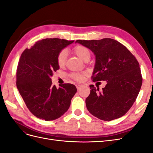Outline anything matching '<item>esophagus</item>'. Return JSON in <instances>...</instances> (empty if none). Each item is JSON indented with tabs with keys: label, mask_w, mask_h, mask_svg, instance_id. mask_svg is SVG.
<instances>
[{
	"label": "esophagus",
	"mask_w": 153,
	"mask_h": 153,
	"mask_svg": "<svg viewBox=\"0 0 153 153\" xmlns=\"http://www.w3.org/2000/svg\"><path fill=\"white\" fill-rule=\"evenodd\" d=\"M82 85H80V84H76V89H78V90H79L80 88L82 87Z\"/></svg>",
	"instance_id": "obj_1"
}]
</instances>
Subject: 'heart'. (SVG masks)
<instances>
[{
  "label": "heart",
  "instance_id": "obj_1",
  "mask_svg": "<svg viewBox=\"0 0 153 153\" xmlns=\"http://www.w3.org/2000/svg\"><path fill=\"white\" fill-rule=\"evenodd\" d=\"M74 52L77 55V56L78 57H80L81 59H82L84 61V59L87 57V56H90V52L89 50H88L87 48L85 47H83V46L81 45H77L76 47L74 48ZM67 50H62L61 52H59L57 56V63L60 66H63L64 64H65L66 60L67 58ZM85 75V73H73L72 74V78H74V79L77 80V81H82L84 80V75Z\"/></svg>",
  "mask_w": 153,
  "mask_h": 153
}]
</instances>
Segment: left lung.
Returning <instances> with one entry per match:
<instances>
[{
	"label": "left lung",
	"instance_id": "8db88e82",
	"mask_svg": "<svg viewBox=\"0 0 153 153\" xmlns=\"http://www.w3.org/2000/svg\"><path fill=\"white\" fill-rule=\"evenodd\" d=\"M76 43L95 55L92 81L107 82L101 92L98 87L90 85V94L85 100L87 110L105 121L123 116L135 101L142 84L137 60L125 46L111 38L76 40Z\"/></svg>",
	"mask_w": 153,
	"mask_h": 153
}]
</instances>
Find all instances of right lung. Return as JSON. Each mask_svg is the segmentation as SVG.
I'll return each mask as SVG.
<instances>
[{"label":"right lung","mask_w":153,"mask_h":153,"mask_svg":"<svg viewBox=\"0 0 153 153\" xmlns=\"http://www.w3.org/2000/svg\"><path fill=\"white\" fill-rule=\"evenodd\" d=\"M74 41L47 38L38 41L21 55L16 70V87L30 112L45 121H53L67 112L77 91L71 84L52 82L53 72L59 69L57 56Z\"/></svg>","instance_id":"add662e5"}]
</instances>
